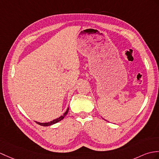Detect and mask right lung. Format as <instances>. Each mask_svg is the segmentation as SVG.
<instances>
[{"label": "right lung", "mask_w": 159, "mask_h": 159, "mask_svg": "<svg viewBox=\"0 0 159 159\" xmlns=\"http://www.w3.org/2000/svg\"><path fill=\"white\" fill-rule=\"evenodd\" d=\"M68 110H69V108H68L67 110H66V111L64 112V114H63L62 116H60L59 118H57V119H56L53 120L52 121L48 122V123H39V122H36V121H35V122H36V123H37V124H39V125H41V126H44V127L50 126V125H53V124H55V123H58L59 121H60V120H61L63 119H64V118L66 116V114H68Z\"/></svg>", "instance_id": "add662e5"}]
</instances>
